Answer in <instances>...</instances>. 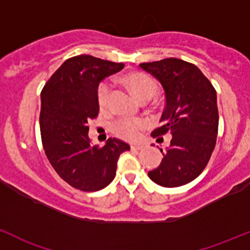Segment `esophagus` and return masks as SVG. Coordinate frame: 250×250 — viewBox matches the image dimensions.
<instances>
[{"label":"esophagus","instance_id":"34e87169","mask_svg":"<svg viewBox=\"0 0 250 250\" xmlns=\"http://www.w3.org/2000/svg\"><path fill=\"white\" fill-rule=\"evenodd\" d=\"M130 148H132V151H141V149L144 148L143 145H132L130 146Z\"/></svg>","mask_w":250,"mask_h":250}]
</instances>
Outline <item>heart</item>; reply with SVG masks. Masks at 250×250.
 Instances as JSON below:
<instances>
[{"label": "heart", "instance_id": "b5f03b06", "mask_svg": "<svg viewBox=\"0 0 250 250\" xmlns=\"http://www.w3.org/2000/svg\"><path fill=\"white\" fill-rule=\"evenodd\" d=\"M125 85L139 101H148L156 94L157 83L148 75L140 72H134L123 78ZM111 96V85L109 81H102L97 87V101L101 109H106ZM146 127V121L143 118L123 117L117 120L114 125V130L120 138L125 140H135L141 130Z\"/></svg>", "mask_w": 250, "mask_h": 250}]
</instances>
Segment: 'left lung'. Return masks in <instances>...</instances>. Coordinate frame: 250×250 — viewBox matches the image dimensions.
I'll return each mask as SVG.
<instances>
[{"mask_svg":"<svg viewBox=\"0 0 250 250\" xmlns=\"http://www.w3.org/2000/svg\"><path fill=\"white\" fill-rule=\"evenodd\" d=\"M140 67L159 81L165 92L162 125L153 138L171 134L169 148L148 177L162 187H180L204 171L218 134L217 92L196 65L183 60L164 59Z\"/></svg>","mask_w":250,"mask_h":250,"instance_id":"obj_1","label":"left lung"}]
</instances>
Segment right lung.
<instances>
[{
  "label": "right lung",
  "instance_id": "obj_1",
  "mask_svg": "<svg viewBox=\"0 0 250 250\" xmlns=\"http://www.w3.org/2000/svg\"><path fill=\"white\" fill-rule=\"evenodd\" d=\"M123 63L79 55L68 59L49 79L41 93V134L50 164L63 181L83 191H97L115 178L120 154L128 144L107 139L91 145L88 122L98 116L97 87L120 72Z\"/></svg>",
  "mask_w": 250,
  "mask_h": 250
}]
</instances>
